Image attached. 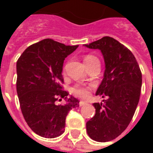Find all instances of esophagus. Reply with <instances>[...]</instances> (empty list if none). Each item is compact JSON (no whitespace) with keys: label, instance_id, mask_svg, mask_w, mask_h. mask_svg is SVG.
<instances>
[{"label":"esophagus","instance_id":"34e87169","mask_svg":"<svg viewBox=\"0 0 153 153\" xmlns=\"http://www.w3.org/2000/svg\"><path fill=\"white\" fill-rule=\"evenodd\" d=\"M87 104H88V102H84V101H80V102H79V106H85V105H87Z\"/></svg>","mask_w":153,"mask_h":153}]
</instances>
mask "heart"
Masks as SVG:
<instances>
[{
	"label": "heart",
	"mask_w": 153,
	"mask_h": 153,
	"mask_svg": "<svg viewBox=\"0 0 153 153\" xmlns=\"http://www.w3.org/2000/svg\"><path fill=\"white\" fill-rule=\"evenodd\" d=\"M97 58L93 56H87L84 58V62H88V61H91L93 60H96ZM92 86H87V85H80V84H77L74 87L73 93L76 95V96L79 97H87L89 96L90 93L92 91Z\"/></svg>",
	"instance_id": "heart-1"
}]
</instances>
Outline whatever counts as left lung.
<instances>
[{"label": "left lung", "mask_w": 153, "mask_h": 153, "mask_svg": "<svg viewBox=\"0 0 153 153\" xmlns=\"http://www.w3.org/2000/svg\"><path fill=\"white\" fill-rule=\"evenodd\" d=\"M84 46L99 49L106 67L96 93L105 99L93 104L96 113L87 122V132L97 142L111 141L125 131L134 115L141 93V70L131 51L113 38L103 37Z\"/></svg>", "instance_id": "1"}]
</instances>
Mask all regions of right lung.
<instances>
[{
	"mask_svg": "<svg viewBox=\"0 0 153 153\" xmlns=\"http://www.w3.org/2000/svg\"><path fill=\"white\" fill-rule=\"evenodd\" d=\"M78 47L47 38L29 46L17 60L16 89L22 114L41 137L62 134L69 111L79 106V101L73 97L64 105L57 104L69 95L61 86L64 60Z\"/></svg>",
	"mask_w": 153,
	"mask_h": 153,
	"instance_id": "1",
	"label": "right lung"
}]
</instances>
